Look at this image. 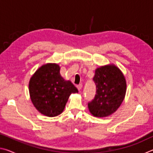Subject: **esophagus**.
Here are the masks:
<instances>
[{"label":"esophagus","mask_w":153,"mask_h":153,"mask_svg":"<svg viewBox=\"0 0 153 153\" xmlns=\"http://www.w3.org/2000/svg\"><path fill=\"white\" fill-rule=\"evenodd\" d=\"M76 87H77V90H79V91H80V90H81V89H82V84H79V85H77L76 86Z\"/></svg>","instance_id":"34e87169"}]
</instances>
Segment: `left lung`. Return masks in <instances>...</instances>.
Masks as SVG:
<instances>
[{
	"instance_id": "8db88e82",
	"label": "left lung",
	"mask_w": 153,
	"mask_h": 153,
	"mask_svg": "<svg viewBox=\"0 0 153 153\" xmlns=\"http://www.w3.org/2000/svg\"><path fill=\"white\" fill-rule=\"evenodd\" d=\"M93 80L97 94L88 104L93 116L105 117L120 107L126 93V80L120 68L113 64L100 66L95 70Z\"/></svg>"
}]
</instances>
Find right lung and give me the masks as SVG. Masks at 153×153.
Instances as JSON below:
<instances>
[{
    "mask_svg": "<svg viewBox=\"0 0 153 153\" xmlns=\"http://www.w3.org/2000/svg\"><path fill=\"white\" fill-rule=\"evenodd\" d=\"M60 69L56 63L45 64L30 79V99L36 109L47 117L60 115L69 96L78 92L71 81L61 77Z\"/></svg>",
    "mask_w": 153,
    "mask_h": 153,
    "instance_id": "1",
    "label": "right lung"
}]
</instances>
